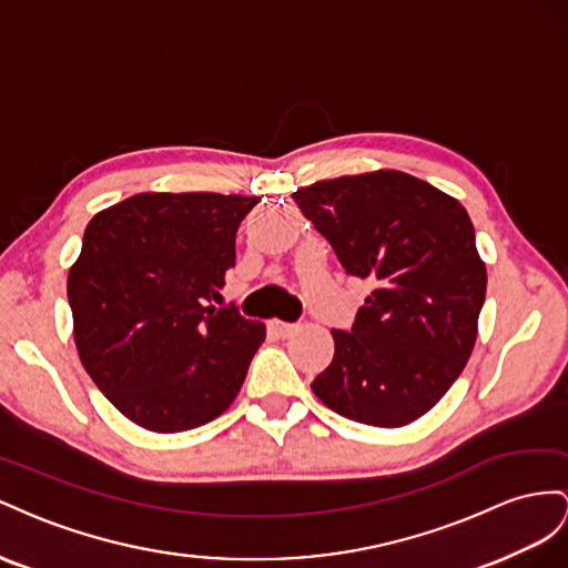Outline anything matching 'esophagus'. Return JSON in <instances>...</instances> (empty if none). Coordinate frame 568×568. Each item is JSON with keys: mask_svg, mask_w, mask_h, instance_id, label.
Here are the masks:
<instances>
[{"mask_svg": "<svg viewBox=\"0 0 568 568\" xmlns=\"http://www.w3.org/2000/svg\"><path fill=\"white\" fill-rule=\"evenodd\" d=\"M268 328H271L275 335L287 337V335H293V331H295L297 326H295V323H287V321H278V318H273V321L268 323Z\"/></svg>", "mask_w": 568, "mask_h": 568, "instance_id": "obj_1", "label": "esophagus"}]
</instances>
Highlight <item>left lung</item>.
<instances>
[{"instance_id":"obj_1","label":"left lung","mask_w":568,"mask_h":568,"mask_svg":"<svg viewBox=\"0 0 568 568\" xmlns=\"http://www.w3.org/2000/svg\"><path fill=\"white\" fill-rule=\"evenodd\" d=\"M293 200L343 268L376 285L352 331H333L335 356L314 395L359 424H412L476 345L488 273L471 219L443 190L390 169L318 181Z\"/></svg>"}]
</instances>
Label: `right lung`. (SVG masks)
I'll use <instances>...</instances> for the list:
<instances>
[{
	"label": "right lung",
	"instance_id": "right-lung-1",
	"mask_svg": "<svg viewBox=\"0 0 568 568\" xmlns=\"http://www.w3.org/2000/svg\"><path fill=\"white\" fill-rule=\"evenodd\" d=\"M256 202L140 192L88 223L67 285L75 347L133 424L183 433L237 397L266 326L206 304L235 266V233Z\"/></svg>",
	"mask_w": 568,
	"mask_h": 568
}]
</instances>
